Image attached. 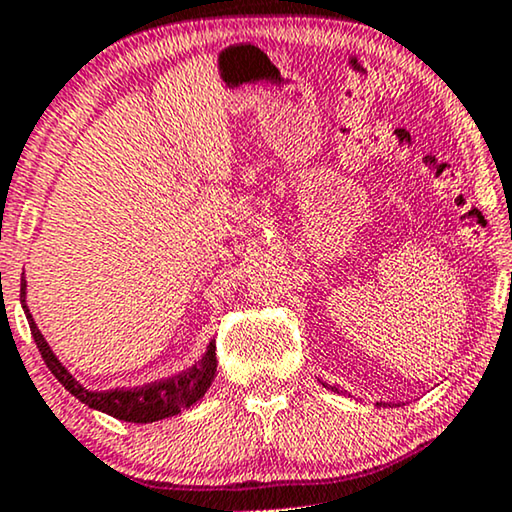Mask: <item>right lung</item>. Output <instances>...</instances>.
<instances>
[{"label":"right lung","mask_w":512,"mask_h":512,"mask_svg":"<svg viewBox=\"0 0 512 512\" xmlns=\"http://www.w3.org/2000/svg\"><path fill=\"white\" fill-rule=\"evenodd\" d=\"M25 273L20 278V304L25 308L27 322H30V331L34 336V343L41 352L43 362L50 369V373L60 380L64 390H69L74 397L85 403V406L102 410L106 415L118 417V420L125 422H157L164 420V417L178 415L183 408H190L192 403H197L204 397L208 387H211L215 378V369H218V359H215V343H208L206 355L199 359L197 364L190 366V369L178 373V376H171L167 380H157V383L134 387V390H106V392H92L85 390V387L78 383V380L71 376V373L60 364V359L53 355L46 338L41 336L39 327L34 325L30 308L25 306Z\"/></svg>","instance_id":"add662e5"}]
</instances>
